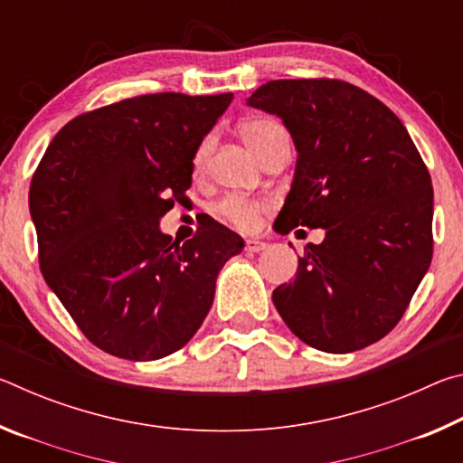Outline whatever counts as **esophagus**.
<instances>
[{
	"label": "esophagus",
	"mask_w": 463,
	"mask_h": 463,
	"mask_svg": "<svg viewBox=\"0 0 463 463\" xmlns=\"http://www.w3.org/2000/svg\"><path fill=\"white\" fill-rule=\"evenodd\" d=\"M268 249V242L257 241V239H247L245 241V250L247 253H261V250Z\"/></svg>",
	"instance_id": "34e87169"
}]
</instances>
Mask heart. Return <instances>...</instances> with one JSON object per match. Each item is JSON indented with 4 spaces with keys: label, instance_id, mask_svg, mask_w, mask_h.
Masks as SVG:
<instances>
[{
    "label": "heart",
    "instance_id": "1",
    "mask_svg": "<svg viewBox=\"0 0 463 463\" xmlns=\"http://www.w3.org/2000/svg\"><path fill=\"white\" fill-rule=\"evenodd\" d=\"M241 138L250 151L255 153L257 159H263L268 155L269 148L278 143L279 138L286 137L284 128L279 124L265 120V118H255L247 120L241 124ZM210 148H213V138L206 137L198 145L194 153V169L202 171L206 165ZM265 210V203L260 200H249V198H239V195H231V198L222 200L216 206V213L221 214L224 221H229L232 226H237L241 231H250L255 229L257 222H260V216Z\"/></svg>",
    "mask_w": 463,
    "mask_h": 463
}]
</instances>
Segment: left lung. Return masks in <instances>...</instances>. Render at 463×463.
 <instances>
[{
    "label": "left lung",
    "instance_id": "1",
    "mask_svg": "<svg viewBox=\"0 0 463 463\" xmlns=\"http://www.w3.org/2000/svg\"><path fill=\"white\" fill-rule=\"evenodd\" d=\"M247 104L279 116L298 151L276 231H326L273 289L279 317L326 354L380 341L433 257V185L411 135L372 93L328 77L268 81Z\"/></svg>",
    "mask_w": 463,
    "mask_h": 463
}]
</instances>
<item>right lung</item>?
Instances as JSON below:
<instances>
[{"mask_svg":"<svg viewBox=\"0 0 463 463\" xmlns=\"http://www.w3.org/2000/svg\"><path fill=\"white\" fill-rule=\"evenodd\" d=\"M231 101L163 91L101 106L69 120L38 163L28 198L43 278L109 355L153 362L182 349L245 245L214 218L185 242L159 231Z\"/></svg>","mask_w":463,"mask_h":463,"instance_id":"obj_1","label":"right lung"}]
</instances>
